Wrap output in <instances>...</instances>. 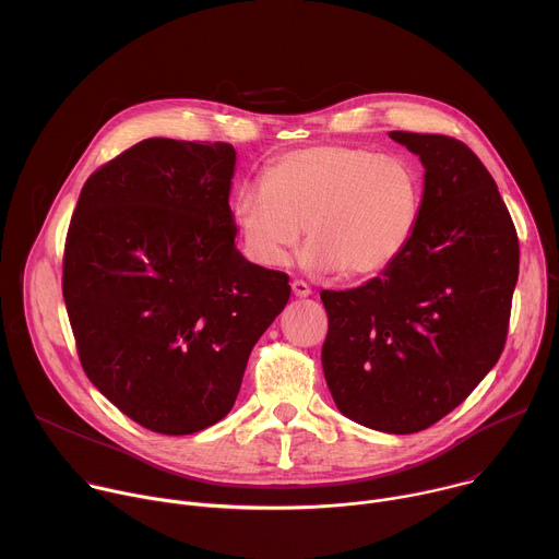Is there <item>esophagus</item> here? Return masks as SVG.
Returning <instances> with one entry per match:
<instances>
[{
  "label": "esophagus",
  "instance_id": "34e87169",
  "mask_svg": "<svg viewBox=\"0 0 559 559\" xmlns=\"http://www.w3.org/2000/svg\"><path fill=\"white\" fill-rule=\"evenodd\" d=\"M292 292L296 298H307L311 294V287L305 281H294L292 283Z\"/></svg>",
  "mask_w": 559,
  "mask_h": 559
}]
</instances>
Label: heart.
<instances>
[{
  "mask_svg": "<svg viewBox=\"0 0 559 559\" xmlns=\"http://www.w3.org/2000/svg\"><path fill=\"white\" fill-rule=\"evenodd\" d=\"M425 203V179L405 156L328 143L292 150L246 183L231 203L246 254L281 265L305 225L300 265L367 276L409 248Z\"/></svg>",
  "mask_w": 559,
  "mask_h": 559,
  "instance_id": "1",
  "label": "heart"
}]
</instances>
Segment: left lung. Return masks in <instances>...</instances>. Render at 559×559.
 I'll use <instances>...</instances> for the list:
<instances>
[{"mask_svg":"<svg viewBox=\"0 0 559 559\" xmlns=\"http://www.w3.org/2000/svg\"><path fill=\"white\" fill-rule=\"evenodd\" d=\"M389 136L420 156V223L380 276L321 292L330 316L323 371L343 416L403 436L444 418L496 367L520 246L493 177L462 141Z\"/></svg>","mask_w":559,"mask_h":559,"instance_id":"obj_1","label":"left lung"}]
</instances>
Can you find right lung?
<instances>
[{
	"label": "right lung",
	"mask_w": 559,
	"mask_h": 559,
	"mask_svg": "<svg viewBox=\"0 0 559 559\" xmlns=\"http://www.w3.org/2000/svg\"><path fill=\"white\" fill-rule=\"evenodd\" d=\"M229 143L145 139L79 194L63 300L93 384L141 427L223 420L248 358L289 300L283 272L236 250Z\"/></svg>",
	"instance_id": "add662e5"
}]
</instances>
